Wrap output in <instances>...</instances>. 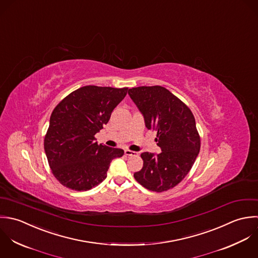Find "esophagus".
Here are the masks:
<instances>
[{
    "label": "esophagus",
    "instance_id": "34e87169",
    "mask_svg": "<svg viewBox=\"0 0 258 258\" xmlns=\"http://www.w3.org/2000/svg\"><path fill=\"white\" fill-rule=\"evenodd\" d=\"M137 152H135V151H131V150H129V149H126L125 150V155H127V156H137Z\"/></svg>",
    "mask_w": 258,
    "mask_h": 258
}]
</instances>
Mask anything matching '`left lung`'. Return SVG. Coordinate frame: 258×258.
<instances>
[{"mask_svg": "<svg viewBox=\"0 0 258 258\" xmlns=\"http://www.w3.org/2000/svg\"><path fill=\"white\" fill-rule=\"evenodd\" d=\"M128 94L144 116L148 129L157 131L159 154H141L143 168L134 173L148 190L163 192L175 187L192 168L200 150L195 118L186 104L162 86L129 89Z\"/></svg>", "mask_w": 258, "mask_h": 258, "instance_id": "1", "label": "left lung"}]
</instances>
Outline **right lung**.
I'll list each match as a JSON object with an SVG mask.
<instances>
[{
  "instance_id": "obj_1",
  "label": "right lung",
  "mask_w": 258,
  "mask_h": 258,
  "mask_svg": "<svg viewBox=\"0 0 258 258\" xmlns=\"http://www.w3.org/2000/svg\"><path fill=\"white\" fill-rule=\"evenodd\" d=\"M128 88L89 85L73 91L53 110L44 139L45 153L56 179L86 191L106 177L114 158L124 151L98 144L95 134L107 124Z\"/></svg>"
}]
</instances>
